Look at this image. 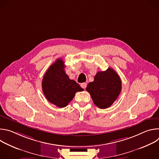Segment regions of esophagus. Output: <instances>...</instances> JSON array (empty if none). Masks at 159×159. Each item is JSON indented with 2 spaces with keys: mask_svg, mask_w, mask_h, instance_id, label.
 Returning a JSON list of instances; mask_svg holds the SVG:
<instances>
[{
  "mask_svg": "<svg viewBox=\"0 0 159 159\" xmlns=\"http://www.w3.org/2000/svg\"><path fill=\"white\" fill-rule=\"evenodd\" d=\"M80 86L83 88V89H85L86 88V87H87V84L85 83V82H84V83H82L81 84H80Z\"/></svg>",
  "mask_w": 159,
  "mask_h": 159,
  "instance_id": "1",
  "label": "esophagus"
}]
</instances>
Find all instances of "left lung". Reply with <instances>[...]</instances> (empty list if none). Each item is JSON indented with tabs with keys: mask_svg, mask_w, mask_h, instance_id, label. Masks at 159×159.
<instances>
[{
	"mask_svg": "<svg viewBox=\"0 0 159 159\" xmlns=\"http://www.w3.org/2000/svg\"><path fill=\"white\" fill-rule=\"evenodd\" d=\"M86 90L96 106L106 109L111 106L120 95L121 80L118 74L109 67L106 71L96 74L94 80L88 84Z\"/></svg>",
	"mask_w": 159,
	"mask_h": 159,
	"instance_id": "obj_1",
	"label": "left lung"
}]
</instances>
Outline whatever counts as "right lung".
<instances>
[{
	"label": "right lung",
	"instance_id": "add662e5",
	"mask_svg": "<svg viewBox=\"0 0 159 159\" xmlns=\"http://www.w3.org/2000/svg\"><path fill=\"white\" fill-rule=\"evenodd\" d=\"M65 65L57 59L47 70L42 80L43 92L51 103L58 107L67 106L77 92L84 89L75 80L69 79L64 70Z\"/></svg>",
	"mask_w": 159,
	"mask_h": 159
}]
</instances>
